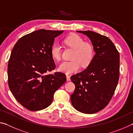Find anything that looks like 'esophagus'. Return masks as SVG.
<instances>
[{"instance_id": "obj_1", "label": "esophagus", "mask_w": 133, "mask_h": 133, "mask_svg": "<svg viewBox=\"0 0 133 133\" xmlns=\"http://www.w3.org/2000/svg\"><path fill=\"white\" fill-rule=\"evenodd\" d=\"M66 78H67V81H70V76L68 75H66Z\"/></svg>"}]
</instances>
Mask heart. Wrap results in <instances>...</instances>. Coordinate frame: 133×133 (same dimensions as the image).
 Wrapping results in <instances>:
<instances>
[{
  "label": "heart",
  "instance_id": "b5f03b06",
  "mask_svg": "<svg viewBox=\"0 0 133 133\" xmlns=\"http://www.w3.org/2000/svg\"><path fill=\"white\" fill-rule=\"evenodd\" d=\"M64 43L75 50L71 61L63 62L58 67V71L65 74H70L79 70L81 65L87 67L94 57V50L90 43H85L80 36L71 34L64 40ZM62 49L60 44L55 43L51 49V55L53 59L59 60L61 58Z\"/></svg>",
  "mask_w": 133,
  "mask_h": 133
}]
</instances>
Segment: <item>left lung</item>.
I'll return each instance as SVG.
<instances>
[{"label":"left lung","mask_w":133,"mask_h":133,"mask_svg":"<svg viewBox=\"0 0 133 133\" xmlns=\"http://www.w3.org/2000/svg\"><path fill=\"white\" fill-rule=\"evenodd\" d=\"M77 31L89 38L96 54L86 69L71 77L76 86L71 102L78 111L93 114L107 106L116 90L120 55L111 40L105 36L90 30Z\"/></svg>","instance_id":"8db88e82"}]
</instances>
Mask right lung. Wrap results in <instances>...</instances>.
I'll use <instances>...</instances> for the list:
<instances>
[{"instance_id": "right-lung-1", "label": "right lung", "mask_w": 133, "mask_h": 133, "mask_svg": "<svg viewBox=\"0 0 133 133\" xmlns=\"http://www.w3.org/2000/svg\"><path fill=\"white\" fill-rule=\"evenodd\" d=\"M63 31L40 29L22 37L13 47L8 66V84L15 98L29 110L51 104L55 92L66 82L64 73L46 75L56 67L51 55L55 38Z\"/></svg>"}]
</instances>
